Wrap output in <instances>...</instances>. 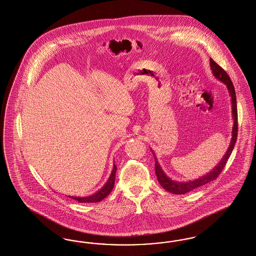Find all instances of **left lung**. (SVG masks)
<instances>
[{"label":"left lung","instance_id":"1","mask_svg":"<svg viewBox=\"0 0 256 256\" xmlns=\"http://www.w3.org/2000/svg\"><path fill=\"white\" fill-rule=\"evenodd\" d=\"M210 66H211L212 72L214 76L216 78L223 82L229 90L230 96V100H232V118H234V126H232V140L230 144L229 148L226 151V154L222 157L220 164L212 169L208 174H206L205 176H200L194 180H189L186 182H175L172 180L171 178H169L166 173L162 171V168L160 166L159 162L156 159V156L154 155L155 158V172L158 178V182L162 187H164L166 191L176 194H186L188 192H191L192 190H194L196 188H198L200 186H205L208 182H210L212 180H214L218 176H220L221 171L224 169V166H226V162L230 158L232 151L234 148V144L236 142L238 139V106H236V90L234 84L232 82V80L230 78L228 74L221 68L220 66L210 58Z\"/></svg>","mask_w":256,"mask_h":256}]
</instances>
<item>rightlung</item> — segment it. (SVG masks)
I'll use <instances>...</instances> for the list:
<instances>
[{"label": "right lung", "mask_w": 256, "mask_h": 256, "mask_svg": "<svg viewBox=\"0 0 256 256\" xmlns=\"http://www.w3.org/2000/svg\"><path fill=\"white\" fill-rule=\"evenodd\" d=\"M116 169L117 166H114V169L112 171V174L108 178V182L105 184V186H103L100 190H98L96 193H94L92 196H84V198H80V196H70V198L76 200L80 203H92L99 202L102 200H104L108 194H110L114 186L115 173H116Z\"/></svg>", "instance_id": "add662e5"}]
</instances>
